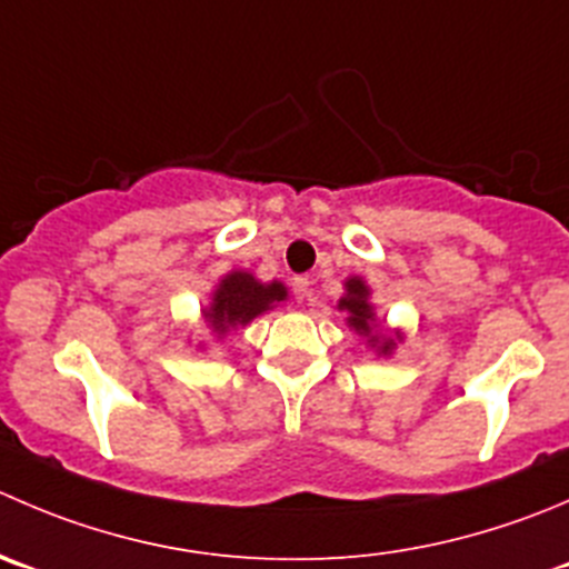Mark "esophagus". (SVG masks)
I'll use <instances>...</instances> for the list:
<instances>
[{
  "label": "esophagus",
  "instance_id": "34e87169",
  "mask_svg": "<svg viewBox=\"0 0 569 569\" xmlns=\"http://www.w3.org/2000/svg\"><path fill=\"white\" fill-rule=\"evenodd\" d=\"M291 286H295V297L300 302H306L308 297H311V280L302 278V274H300V278H295V283H291Z\"/></svg>",
  "mask_w": 569,
  "mask_h": 569
}]
</instances>
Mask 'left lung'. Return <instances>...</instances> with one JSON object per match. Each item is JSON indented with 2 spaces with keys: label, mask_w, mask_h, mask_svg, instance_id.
I'll return each mask as SVG.
<instances>
[{
  "label": "left lung",
  "mask_w": 569,
  "mask_h": 569,
  "mask_svg": "<svg viewBox=\"0 0 569 569\" xmlns=\"http://www.w3.org/2000/svg\"><path fill=\"white\" fill-rule=\"evenodd\" d=\"M367 295H369V289L363 286V280H358V278L347 280V297H341L339 308H345V311L350 313V317H347V322H350L358 333L369 336V341H372V345H378L380 341V350L389 352L395 341L372 336V306L367 302Z\"/></svg>",
  "instance_id": "1"
}]
</instances>
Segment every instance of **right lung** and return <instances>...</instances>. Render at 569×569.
Returning <instances> with one entry per match:
<instances>
[{"mask_svg":"<svg viewBox=\"0 0 569 569\" xmlns=\"http://www.w3.org/2000/svg\"><path fill=\"white\" fill-rule=\"evenodd\" d=\"M286 300L283 283H258L252 274L233 272L219 283L217 295H213L211 308H206V322L217 333L236 328V325H247L252 317L272 308V302Z\"/></svg>","mask_w":569,"mask_h":569,"instance_id":"add662e5","label":"right lung"}]
</instances>
